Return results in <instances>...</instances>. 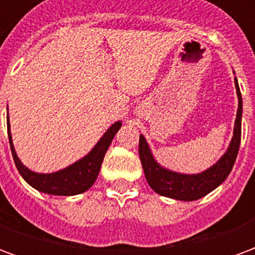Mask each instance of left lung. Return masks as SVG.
Masks as SVG:
<instances>
[{"label": "left lung", "mask_w": 255, "mask_h": 255, "mask_svg": "<svg viewBox=\"0 0 255 255\" xmlns=\"http://www.w3.org/2000/svg\"><path fill=\"white\" fill-rule=\"evenodd\" d=\"M235 84L239 106H238V113H236L234 138L231 140L227 153L220 158L217 164L209 168L208 171L202 172L199 175H180L176 172L166 171L154 161L143 135L139 136V157L143 166L144 176L150 187L157 194L180 199V201H195V199L205 197L210 191H213L214 188L219 187L228 177L232 166L235 164L238 151H239L242 135V94L236 79Z\"/></svg>", "instance_id": "left-lung-1"}]
</instances>
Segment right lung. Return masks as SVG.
Wrapping results in <instances>:
<instances>
[{
  "label": "right lung",
  "mask_w": 255,
  "mask_h": 255,
  "mask_svg": "<svg viewBox=\"0 0 255 255\" xmlns=\"http://www.w3.org/2000/svg\"><path fill=\"white\" fill-rule=\"evenodd\" d=\"M120 127H122V123H115L106 131L105 135L101 138V140L97 143L94 149L91 150L84 158L75 162L73 165L68 166L63 171L50 173V175H42V173L31 172L20 162L13 149V144H12V136L9 132V120L8 136L16 168L30 186L36 188L38 191L52 194V195H76V194L89 190L94 184L95 179L100 173L101 164L104 161L106 150L111 146L112 140L115 138L117 131L120 129Z\"/></svg>",
  "instance_id": "obj_1"
}]
</instances>
